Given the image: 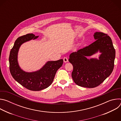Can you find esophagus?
Listing matches in <instances>:
<instances>
[{
  "instance_id": "1",
  "label": "esophagus",
  "mask_w": 121,
  "mask_h": 121,
  "mask_svg": "<svg viewBox=\"0 0 121 121\" xmlns=\"http://www.w3.org/2000/svg\"><path fill=\"white\" fill-rule=\"evenodd\" d=\"M63 60H64V62L65 63H66V62H67L68 61V58L67 57H64L63 58Z\"/></svg>"
}]
</instances>
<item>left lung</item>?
Segmentation results:
<instances>
[{
	"label": "left lung",
	"mask_w": 121,
	"mask_h": 121,
	"mask_svg": "<svg viewBox=\"0 0 121 121\" xmlns=\"http://www.w3.org/2000/svg\"><path fill=\"white\" fill-rule=\"evenodd\" d=\"M96 40L90 45L71 53L68 60L73 66L72 77L81 87L93 88L100 85L112 73L114 67L115 50L111 38L104 33L96 32ZM98 52V59H88Z\"/></svg>",
	"instance_id": "8db88e82"
}]
</instances>
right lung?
Returning <instances> with one entry per match:
<instances>
[{"mask_svg": "<svg viewBox=\"0 0 121 121\" xmlns=\"http://www.w3.org/2000/svg\"><path fill=\"white\" fill-rule=\"evenodd\" d=\"M33 34L29 33L19 37L15 42L9 57V69L13 78L25 88L32 91L45 89L52 83L56 71L63 63V60L48 61L40 69L33 72H26L19 65L18 61L21 46L27 42L38 38Z\"/></svg>", "mask_w": 121, "mask_h": 121, "instance_id": "add662e5", "label": "right lung"}]
</instances>
